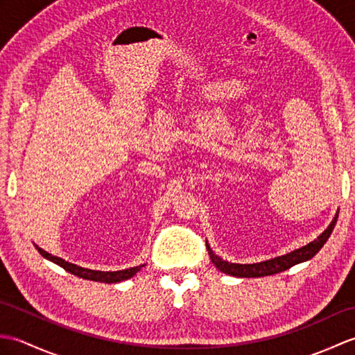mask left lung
<instances>
[{
	"instance_id": "obj_1",
	"label": "left lung",
	"mask_w": 355,
	"mask_h": 355,
	"mask_svg": "<svg viewBox=\"0 0 355 355\" xmlns=\"http://www.w3.org/2000/svg\"><path fill=\"white\" fill-rule=\"evenodd\" d=\"M337 218H338V212L336 214L333 223L328 225V229L323 232L320 236H318V239H314L313 243H310L302 248H297V250H294L291 253H286L284 256H277V258L270 259V261H263V262H258V263H232L227 261H223L220 256H216L212 250H210L209 245H207V250L210 254V259H212L216 268L223 271V273L238 276V277H262V276L276 275V273H281V271L291 268L293 266H296V263H299V262L311 259L313 256L323 247V244L327 243L331 233H333V229L337 223Z\"/></svg>"
}]
</instances>
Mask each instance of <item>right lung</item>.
Returning a JSON list of instances; mask_svg holds the SVG:
<instances>
[{
    "mask_svg": "<svg viewBox=\"0 0 355 355\" xmlns=\"http://www.w3.org/2000/svg\"><path fill=\"white\" fill-rule=\"evenodd\" d=\"M37 248V252H40L45 259H49L51 262L58 263L59 267H62L64 270L69 271V273L74 275V276H79L82 279H88V281H96V282H107V284H116L120 281H126V279L132 277L137 271H140V268L143 266H137V267H132V268H126V270H120V271H96V270H89V268H84V267H79L76 263H70V262H65L61 258H56V256H53L47 252H44L42 248H40L37 245H35Z\"/></svg>",
    "mask_w": 355,
    "mask_h": 355,
    "instance_id": "right-lung-1",
    "label": "right lung"
}]
</instances>
